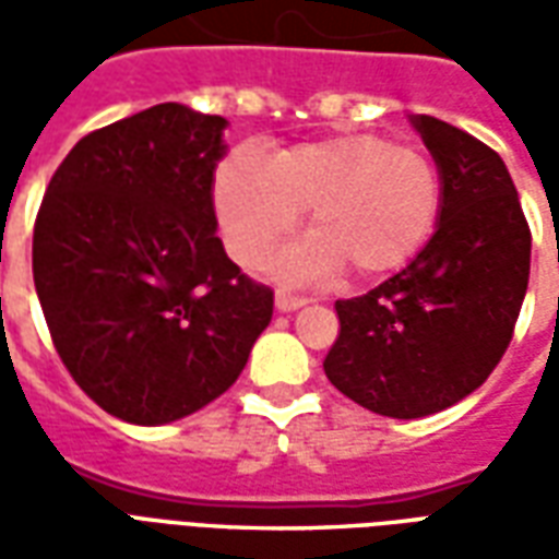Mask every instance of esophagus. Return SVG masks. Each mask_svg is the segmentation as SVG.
I'll list each match as a JSON object with an SVG mask.
<instances>
[{
  "label": "esophagus",
  "instance_id": "esophagus-1",
  "mask_svg": "<svg viewBox=\"0 0 559 559\" xmlns=\"http://www.w3.org/2000/svg\"><path fill=\"white\" fill-rule=\"evenodd\" d=\"M308 302H311L308 296H296V293H290V290L275 293V305H278V311H299V308Z\"/></svg>",
  "mask_w": 559,
  "mask_h": 559
}]
</instances>
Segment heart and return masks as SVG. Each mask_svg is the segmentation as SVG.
I'll list each match as a JSON object with an SVG mask.
<instances>
[{
    "instance_id": "heart-1",
    "label": "heart",
    "mask_w": 559,
    "mask_h": 559,
    "mask_svg": "<svg viewBox=\"0 0 559 559\" xmlns=\"http://www.w3.org/2000/svg\"><path fill=\"white\" fill-rule=\"evenodd\" d=\"M308 209L317 239L281 257L278 269L305 278L347 263L356 278L401 269L440 221V170L419 148L377 134H338L263 160L233 152L215 176V212L230 254L257 269Z\"/></svg>"
}]
</instances>
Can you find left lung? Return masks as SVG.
Segmentation results:
<instances>
[{
	"mask_svg": "<svg viewBox=\"0 0 559 559\" xmlns=\"http://www.w3.org/2000/svg\"><path fill=\"white\" fill-rule=\"evenodd\" d=\"M443 179L437 230L411 266L338 299L329 383L392 419L452 407L488 380L530 281V227L503 158L467 131L413 116Z\"/></svg>",
	"mask_w": 559,
	"mask_h": 559,
	"instance_id": "left-lung-1",
	"label": "left lung"
}]
</instances>
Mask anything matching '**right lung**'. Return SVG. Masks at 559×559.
I'll return each mask as SVG.
<instances>
[{
    "label": "right lung",
    "mask_w": 559,
    "mask_h": 559,
    "mask_svg": "<svg viewBox=\"0 0 559 559\" xmlns=\"http://www.w3.org/2000/svg\"><path fill=\"white\" fill-rule=\"evenodd\" d=\"M224 126L155 104L86 134L47 185L35 290L68 374L116 419L164 425L206 407L272 320L275 293L215 236Z\"/></svg>",
    "instance_id": "obj_1"
}]
</instances>
